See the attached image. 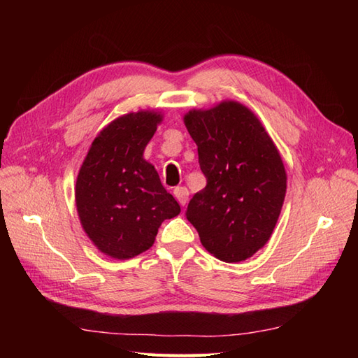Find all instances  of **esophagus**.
Instances as JSON below:
<instances>
[{"mask_svg":"<svg viewBox=\"0 0 358 358\" xmlns=\"http://www.w3.org/2000/svg\"><path fill=\"white\" fill-rule=\"evenodd\" d=\"M173 195L175 199L178 200V203L181 204V206H185V204L187 203V199H189V191L185 187V186H180V187H175L173 189Z\"/></svg>","mask_w":358,"mask_h":358,"instance_id":"esophagus-1","label":"esophagus"}]
</instances>
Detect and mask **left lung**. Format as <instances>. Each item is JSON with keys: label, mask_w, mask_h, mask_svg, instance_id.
I'll return each mask as SVG.
<instances>
[{"label": "left lung", "mask_w": 358, "mask_h": 358, "mask_svg": "<svg viewBox=\"0 0 358 358\" xmlns=\"http://www.w3.org/2000/svg\"><path fill=\"white\" fill-rule=\"evenodd\" d=\"M185 124L206 177L186 218L218 260H246L269 240L283 206L286 172L275 144L254 113L235 101L189 112Z\"/></svg>", "instance_id": "1"}]
</instances>
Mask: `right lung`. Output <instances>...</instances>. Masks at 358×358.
I'll use <instances>...</instances> for the list:
<instances>
[{"label":"right lung","mask_w":358,"mask_h":358,"mask_svg":"<svg viewBox=\"0 0 358 358\" xmlns=\"http://www.w3.org/2000/svg\"><path fill=\"white\" fill-rule=\"evenodd\" d=\"M159 121L158 113L144 110L113 120L94 140L78 173L75 200L83 229L118 260L148 250L164 220L180 214L155 167L143 158Z\"/></svg>","instance_id":"add662e5"}]
</instances>
